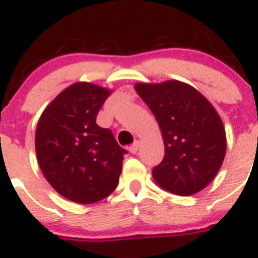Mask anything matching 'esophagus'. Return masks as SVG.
<instances>
[{
	"instance_id": "34e87169",
	"label": "esophagus",
	"mask_w": 258,
	"mask_h": 258,
	"mask_svg": "<svg viewBox=\"0 0 258 258\" xmlns=\"http://www.w3.org/2000/svg\"><path fill=\"white\" fill-rule=\"evenodd\" d=\"M138 149H140V142H138V141H136V142H134L133 145L129 146V151H131L132 154H137Z\"/></svg>"
}]
</instances>
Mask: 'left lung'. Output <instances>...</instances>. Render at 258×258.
<instances>
[{"mask_svg": "<svg viewBox=\"0 0 258 258\" xmlns=\"http://www.w3.org/2000/svg\"><path fill=\"white\" fill-rule=\"evenodd\" d=\"M134 89L163 136L165 155L152 170L155 183L181 197L206 188L226 155V132L216 108L194 86L178 80L138 83Z\"/></svg>", "mask_w": 258, "mask_h": 258, "instance_id": "obj_1", "label": "left lung"}]
</instances>
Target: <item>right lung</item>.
<instances>
[{"instance_id":"right-lung-1","label":"right lung","mask_w":258,"mask_h":258,"mask_svg":"<svg viewBox=\"0 0 258 258\" xmlns=\"http://www.w3.org/2000/svg\"><path fill=\"white\" fill-rule=\"evenodd\" d=\"M111 93L92 83H75L59 93L38 118L35 146L41 172L71 202L97 203L117 187L126 151L112 132L95 122Z\"/></svg>"}]
</instances>
